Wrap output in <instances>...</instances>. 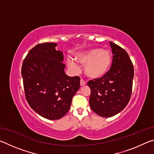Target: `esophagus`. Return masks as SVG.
Segmentation results:
<instances>
[{
  "label": "esophagus",
  "mask_w": 154,
  "mask_h": 154,
  "mask_svg": "<svg viewBox=\"0 0 154 154\" xmlns=\"http://www.w3.org/2000/svg\"><path fill=\"white\" fill-rule=\"evenodd\" d=\"M85 84H86V82H85V81H84L83 79H81V81H80L81 86H83V85H85Z\"/></svg>",
  "instance_id": "34e87169"
}]
</instances>
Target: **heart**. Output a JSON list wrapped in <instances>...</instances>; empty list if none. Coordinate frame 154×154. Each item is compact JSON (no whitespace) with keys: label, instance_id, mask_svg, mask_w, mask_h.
<instances>
[{"label":"heart","instance_id":"heart-1","mask_svg":"<svg viewBox=\"0 0 154 154\" xmlns=\"http://www.w3.org/2000/svg\"><path fill=\"white\" fill-rule=\"evenodd\" d=\"M75 58L80 64L84 65L85 73L91 79L103 77L110 69L112 62L111 52L100 48H92L78 52L75 54ZM67 64L72 71L79 70V66L71 58L67 59Z\"/></svg>","mask_w":154,"mask_h":154}]
</instances>
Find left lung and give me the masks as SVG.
I'll use <instances>...</instances> for the list:
<instances>
[{
  "mask_svg": "<svg viewBox=\"0 0 154 154\" xmlns=\"http://www.w3.org/2000/svg\"><path fill=\"white\" fill-rule=\"evenodd\" d=\"M110 45L113 60L109 71L88 82L90 107L104 118L113 116L126 107L131 97L134 77V66L127 52L113 43Z\"/></svg>",
  "mask_w": 154,
  "mask_h": 154,
  "instance_id": "8db88e82",
  "label": "left lung"
}]
</instances>
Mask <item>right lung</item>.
<instances>
[{
    "instance_id": "right-lung-1",
    "label": "right lung",
    "mask_w": 154,
    "mask_h": 154,
    "mask_svg": "<svg viewBox=\"0 0 154 154\" xmlns=\"http://www.w3.org/2000/svg\"><path fill=\"white\" fill-rule=\"evenodd\" d=\"M57 43H44L28 52L22 66L26 99L36 113L46 119H59L71 107L80 86L78 76L65 74L63 53Z\"/></svg>"
}]
</instances>
